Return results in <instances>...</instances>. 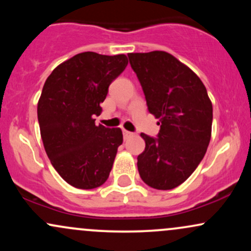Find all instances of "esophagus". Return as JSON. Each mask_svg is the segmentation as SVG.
Here are the masks:
<instances>
[{
    "label": "esophagus",
    "mask_w": 251,
    "mask_h": 251,
    "mask_svg": "<svg viewBox=\"0 0 251 251\" xmlns=\"http://www.w3.org/2000/svg\"><path fill=\"white\" fill-rule=\"evenodd\" d=\"M123 134H124V138H127L129 135H132V133L129 131H126V129H123Z\"/></svg>",
    "instance_id": "1"
}]
</instances>
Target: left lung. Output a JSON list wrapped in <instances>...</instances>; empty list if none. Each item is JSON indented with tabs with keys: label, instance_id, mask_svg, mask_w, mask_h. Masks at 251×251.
<instances>
[{
	"label": "left lung",
	"instance_id": "1",
	"mask_svg": "<svg viewBox=\"0 0 251 251\" xmlns=\"http://www.w3.org/2000/svg\"><path fill=\"white\" fill-rule=\"evenodd\" d=\"M149 112L159 119L157 138L142 133L145 151L138 155L144 183L171 190L184 183L201 162L212 126V103L201 80L163 50L129 53Z\"/></svg>",
	"mask_w": 251,
	"mask_h": 251
}]
</instances>
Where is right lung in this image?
Wrapping results in <instances>:
<instances>
[{"instance_id": "1", "label": "right lung", "mask_w": 251, "mask_h": 251, "mask_svg": "<svg viewBox=\"0 0 251 251\" xmlns=\"http://www.w3.org/2000/svg\"><path fill=\"white\" fill-rule=\"evenodd\" d=\"M125 54L101 55L85 51L60 63L43 85L37 119L51 165L76 189H96L107 180L118 148L119 127L96 125L108 86L123 73Z\"/></svg>"}]
</instances>
